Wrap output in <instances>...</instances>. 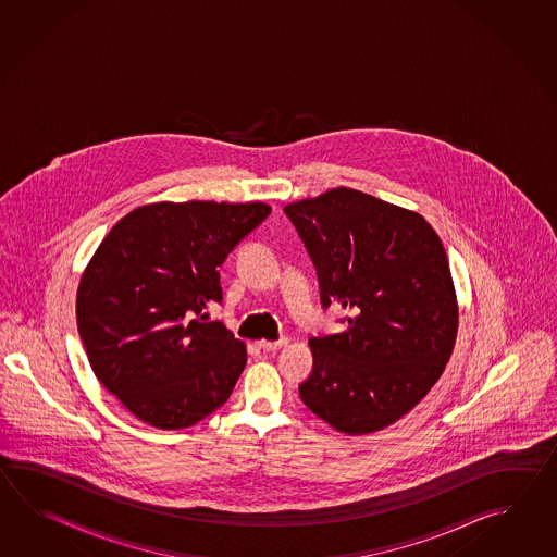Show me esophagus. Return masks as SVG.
I'll return each mask as SVG.
<instances>
[{"mask_svg":"<svg viewBox=\"0 0 557 557\" xmlns=\"http://www.w3.org/2000/svg\"><path fill=\"white\" fill-rule=\"evenodd\" d=\"M286 338H281V341H262V343H259V348H261L262 352H276L278 348H283V346H286Z\"/></svg>","mask_w":557,"mask_h":557,"instance_id":"1","label":"esophagus"}]
</instances>
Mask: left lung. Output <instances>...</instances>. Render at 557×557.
I'll return each instance as SVG.
<instances>
[{"label":"left lung","instance_id":"left-lung-1","mask_svg":"<svg viewBox=\"0 0 557 557\" xmlns=\"http://www.w3.org/2000/svg\"><path fill=\"white\" fill-rule=\"evenodd\" d=\"M284 213L314 262L322 308L350 312L346 331L308 341L312 372L300 400L348 436L391 426L438 382L454 350L458 302L444 245L424 216L346 187Z\"/></svg>","mask_w":557,"mask_h":557}]
</instances>
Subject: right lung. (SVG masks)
Returning <instances> with one entry per match:
<instances>
[{
    "instance_id": "right-lung-1",
    "label": "right lung",
    "mask_w": 557,
    "mask_h": 557,
    "mask_svg": "<svg viewBox=\"0 0 557 557\" xmlns=\"http://www.w3.org/2000/svg\"><path fill=\"white\" fill-rule=\"evenodd\" d=\"M271 214L264 202H153L109 231L77 288L95 376L149 426L197 424L228 400L245 343L207 320L219 267Z\"/></svg>"
}]
</instances>
